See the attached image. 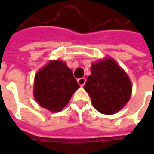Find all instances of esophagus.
Returning <instances> with one entry per match:
<instances>
[{"mask_svg":"<svg viewBox=\"0 0 154 154\" xmlns=\"http://www.w3.org/2000/svg\"><path fill=\"white\" fill-rule=\"evenodd\" d=\"M77 81H78V83H79L80 86H84L85 83H86V78H80V79H78Z\"/></svg>","mask_w":154,"mask_h":154,"instance_id":"34e87169","label":"esophagus"}]
</instances>
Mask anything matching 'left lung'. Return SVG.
I'll list each match as a JSON object with an SVG mask.
<instances>
[{
    "label": "left lung",
    "instance_id": "1",
    "mask_svg": "<svg viewBox=\"0 0 154 154\" xmlns=\"http://www.w3.org/2000/svg\"><path fill=\"white\" fill-rule=\"evenodd\" d=\"M84 89L92 99L93 107L102 114L112 115L128 102L132 85L127 74L112 58L92 63L91 75Z\"/></svg>",
    "mask_w": 154,
    "mask_h": 154
}]
</instances>
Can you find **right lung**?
<instances>
[{
    "mask_svg": "<svg viewBox=\"0 0 154 154\" xmlns=\"http://www.w3.org/2000/svg\"><path fill=\"white\" fill-rule=\"evenodd\" d=\"M79 87L80 85L67 64L54 60L35 75L34 98L43 108L58 112L68 104Z\"/></svg>",
    "mask_w": 154,
    "mask_h": 154,
    "instance_id": "obj_1",
    "label": "right lung"
}]
</instances>
